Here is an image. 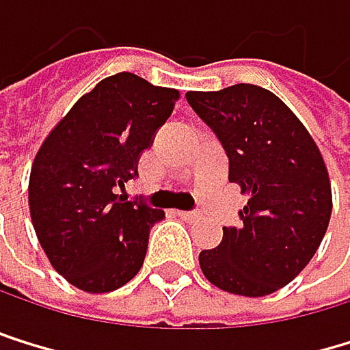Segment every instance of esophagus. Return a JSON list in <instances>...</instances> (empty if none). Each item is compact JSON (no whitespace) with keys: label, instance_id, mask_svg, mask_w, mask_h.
<instances>
[{"label":"esophagus","instance_id":"34e87169","mask_svg":"<svg viewBox=\"0 0 350 350\" xmlns=\"http://www.w3.org/2000/svg\"><path fill=\"white\" fill-rule=\"evenodd\" d=\"M178 216H180V218H185V220H189V222H193V220H199V218H201V214H199V212H185V210H180V212H178Z\"/></svg>","mask_w":350,"mask_h":350}]
</instances>
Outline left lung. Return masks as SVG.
Returning <instances> with one entry per match:
<instances>
[{
  "label": "left lung",
  "mask_w": 350,
  "mask_h": 350,
  "mask_svg": "<svg viewBox=\"0 0 350 350\" xmlns=\"http://www.w3.org/2000/svg\"><path fill=\"white\" fill-rule=\"evenodd\" d=\"M191 109L220 140L228 180L247 195L239 226L199 254L216 288L267 296L311 262L327 231L332 189L315 140L273 92L237 83L218 92H187Z\"/></svg>",
  "instance_id": "left-lung-1"
}]
</instances>
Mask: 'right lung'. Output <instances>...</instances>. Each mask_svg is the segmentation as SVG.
Here are the masks:
<instances>
[{"label": "right lung", "instance_id": "right-lung-1", "mask_svg": "<svg viewBox=\"0 0 350 350\" xmlns=\"http://www.w3.org/2000/svg\"><path fill=\"white\" fill-rule=\"evenodd\" d=\"M178 100L134 73L103 79L81 96L37 151L29 208L52 267L75 288L105 294L140 271L163 210L117 195L138 176L140 155Z\"/></svg>", "mask_w": 350, "mask_h": 350}]
</instances>
